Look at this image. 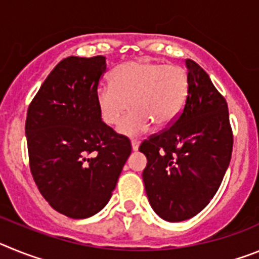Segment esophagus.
<instances>
[{
	"instance_id": "1",
	"label": "esophagus",
	"mask_w": 259,
	"mask_h": 259,
	"mask_svg": "<svg viewBox=\"0 0 259 259\" xmlns=\"http://www.w3.org/2000/svg\"><path fill=\"white\" fill-rule=\"evenodd\" d=\"M131 144H132V150H135V152H136V150H139V146H140V143H139V141L132 140Z\"/></svg>"
}]
</instances>
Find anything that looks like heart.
<instances>
[{"label": "heart", "instance_id": "b5f03b06", "mask_svg": "<svg viewBox=\"0 0 259 259\" xmlns=\"http://www.w3.org/2000/svg\"><path fill=\"white\" fill-rule=\"evenodd\" d=\"M189 96L188 72L179 66H166L149 59H136L116 66L111 83H101L96 104L104 123L119 125L128 136L141 135L153 124L168 127L179 118Z\"/></svg>", "mask_w": 259, "mask_h": 259}]
</instances>
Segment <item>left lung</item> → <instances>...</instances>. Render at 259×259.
Returning <instances> with one entry per match:
<instances>
[{"label":"left lung","mask_w":259,"mask_h":259,"mask_svg":"<svg viewBox=\"0 0 259 259\" xmlns=\"http://www.w3.org/2000/svg\"><path fill=\"white\" fill-rule=\"evenodd\" d=\"M189 96L179 118L141 143L143 171L153 210L167 222L197 215L215 196L232 155L233 134L226 98L209 75L185 59Z\"/></svg>","instance_id":"obj_1"}]
</instances>
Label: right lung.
Wrapping results in <instances>:
<instances>
[{
	"label": "right lung",
	"instance_id": "1",
	"mask_svg": "<svg viewBox=\"0 0 259 259\" xmlns=\"http://www.w3.org/2000/svg\"><path fill=\"white\" fill-rule=\"evenodd\" d=\"M105 57H67L28 106L29 168L50 206L84 219L105 207L131 154V141L101 120L96 91Z\"/></svg>",
	"mask_w": 259,
	"mask_h": 259
}]
</instances>
